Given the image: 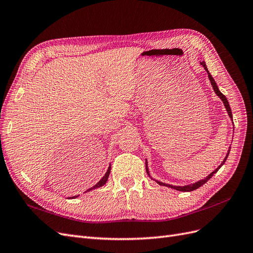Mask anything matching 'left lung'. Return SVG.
Masks as SVG:
<instances>
[{"label":"left lung","instance_id":"1","mask_svg":"<svg viewBox=\"0 0 253 253\" xmlns=\"http://www.w3.org/2000/svg\"><path fill=\"white\" fill-rule=\"evenodd\" d=\"M201 64L204 66V68H205V70L207 71V73H208V77H209V80H210V82H211V85H212V87H213L214 91H215V94H216V95L221 99V101L224 102V104H225V106H226V110H227V112H228V115H229V116H230V118H232V112H231V109H230V105H229V103H228L227 98L225 97V95H223V94H221L220 91H219V89H218V87H217V85H216L215 81H214V79L212 78V76H211V75H210V73L208 72V68H207L206 63H205V62H201ZM228 155H229V152H228L227 156L225 157L224 162L221 163V165H220V166H218V168H216V170H214L211 174H209L208 176H207L206 178H204V179H202V180H200V181H197V182H195V183H192V185H188V186H183V187H177V186H171V185H168V183H164V182H160V181H157V182L159 183V185H162V186H167V187H170V188H173V189L177 190V191H182V192H190V191H193V190H196V189H198L200 187H202V186L204 185V183H206L207 181H208V180L212 177L213 174H215V173L218 171L219 168L225 164V162H226V159H227ZM145 167H148V166H145ZM147 173L149 174L148 168H147Z\"/></svg>","mask_w":253,"mask_h":253}]
</instances>
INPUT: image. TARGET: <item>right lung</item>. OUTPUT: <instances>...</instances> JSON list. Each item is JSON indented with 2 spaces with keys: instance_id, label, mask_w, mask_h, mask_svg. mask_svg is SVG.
Returning <instances> with one entry per match:
<instances>
[{
  "instance_id": "obj_1",
  "label": "right lung",
  "mask_w": 253,
  "mask_h": 253,
  "mask_svg": "<svg viewBox=\"0 0 253 253\" xmlns=\"http://www.w3.org/2000/svg\"><path fill=\"white\" fill-rule=\"evenodd\" d=\"M110 172H111V167H109V170H108V172L105 173V175H104L103 177L101 178V180L99 181V182L97 183V185H95L94 187H91L90 189L86 190V192H88L89 190H93V189H96V188H99V187H102V186L104 185V183L106 182V180H108V178H109V175H110ZM75 197H76V196H73V197H71V198H75Z\"/></svg>"
}]
</instances>
